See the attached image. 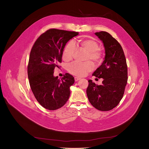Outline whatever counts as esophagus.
<instances>
[{"label":"esophagus","mask_w":149,"mask_h":149,"mask_svg":"<svg viewBox=\"0 0 149 149\" xmlns=\"http://www.w3.org/2000/svg\"><path fill=\"white\" fill-rule=\"evenodd\" d=\"M81 78H79V77H76H76H74V81H78V80H79Z\"/></svg>","instance_id":"esophagus-1"}]
</instances>
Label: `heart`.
<instances>
[{
    "instance_id": "heart-1",
    "label": "heart",
    "mask_w": 149,
    "mask_h": 149,
    "mask_svg": "<svg viewBox=\"0 0 149 149\" xmlns=\"http://www.w3.org/2000/svg\"><path fill=\"white\" fill-rule=\"evenodd\" d=\"M87 51L84 58V62H73L67 66V70L71 74L78 76H83L93 70L94 65L101 64L103 59V53L100 48V44L96 41L91 39L79 40L76 42L71 40L65 47L63 57L66 61H70L73 59L76 51V45ZM92 61L91 62V61Z\"/></svg>"
}]
</instances>
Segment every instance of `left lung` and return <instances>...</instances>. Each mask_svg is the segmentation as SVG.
I'll use <instances>...</instances> for the list:
<instances>
[{
	"instance_id": "obj_1",
	"label": "left lung",
	"mask_w": 149,
	"mask_h": 149,
	"mask_svg": "<svg viewBox=\"0 0 149 149\" xmlns=\"http://www.w3.org/2000/svg\"><path fill=\"white\" fill-rule=\"evenodd\" d=\"M95 34L104 43L105 59L93 75L103 78L101 85L89 80L86 89L89 101L96 109L107 111L118 105L123 98L127 83V65L120 43L106 31Z\"/></svg>"
}]
</instances>
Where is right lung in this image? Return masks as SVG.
<instances>
[{
	"mask_svg": "<svg viewBox=\"0 0 149 149\" xmlns=\"http://www.w3.org/2000/svg\"><path fill=\"white\" fill-rule=\"evenodd\" d=\"M76 31L51 29L37 39L30 53L27 73L31 91L44 108L56 110L63 106L70 96L73 76L66 73L59 79L54 69L59 68L66 43L78 35Z\"/></svg>",
	"mask_w": 149,
	"mask_h": 149,
	"instance_id": "obj_1",
	"label": "right lung"
}]
</instances>
